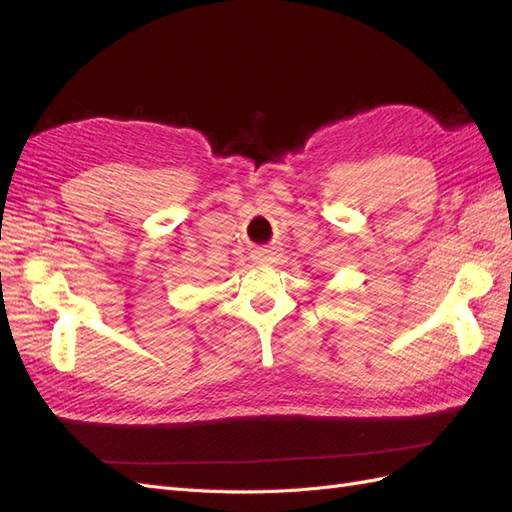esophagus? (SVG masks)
Returning <instances> with one entry per match:
<instances>
[{"label":"esophagus","mask_w":512,"mask_h":512,"mask_svg":"<svg viewBox=\"0 0 512 512\" xmlns=\"http://www.w3.org/2000/svg\"><path fill=\"white\" fill-rule=\"evenodd\" d=\"M256 258H258V260H271V258H273V252H271V250H258V252H256Z\"/></svg>","instance_id":"34e87169"}]
</instances>
